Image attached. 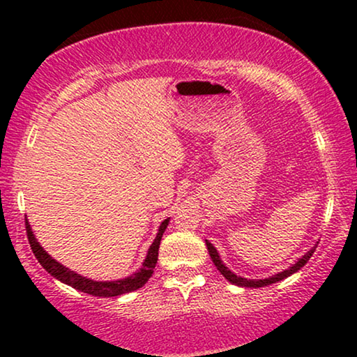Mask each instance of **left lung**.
Here are the masks:
<instances>
[{
    "label": "left lung",
    "instance_id": "1",
    "mask_svg": "<svg viewBox=\"0 0 357 357\" xmlns=\"http://www.w3.org/2000/svg\"><path fill=\"white\" fill-rule=\"evenodd\" d=\"M206 247H208V252H209V257H211V260H213V263L214 265H216V268L219 271H221V275L226 278L227 281H231L232 284H237V286H243V287H263V286H268V284H273V282H278V281H281V280H284V278H287V276H291L292 273H296L297 270H301L302 266L305 265L307 261L310 260V257L314 255V252H315V248H317V245L312 248L310 252H307L304 257L301 258L299 261L297 263H294V265H292L289 270H284V271H281V273H278V275H275V276H271V278H266V280H245V278H241V276H237V275H234V273L231 271V270H227L226 268V265H224V263L221 261V258H219V255H218V252H216V248L213 247V243H209L208 241H206Z\"/></svg>",
    "mask_w": 357,
    "mask_h": 357
}]
</instances>
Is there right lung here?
<instances>
[{
  "label": "right lung",
  "mask_w": 357,
  "mask_h": 357,
  "mask_svg": "<svg viewBox=\"0 0 357 357\" xmlns=\"http://www.w3.org/2000/svg\"><path fill=\"white\" fill-rule=\"evenodd\" d=\"M167 224H169V219H165V221L160 224L158 236H155L153 245H151L148 252V257H146V260L143 263V268H141L139 271H136L135 275L119 281H92V280H87L84 276H79L77 273L68 270V268L53 260V258L43 250L40 243H38L36 241V237H33L32 229L29 226L27 219H26V232H27V238H29V243H31L33 255H36L38 263H40V265L45 268L53 278H56V280H60L68 286L75 287L77 291L86 292V294H92L97 297H115V296H121V294H126V292L139 289V287L144 286L149 278L153 276L155 263H158L160 238H162V234L165 231V227H167Z\"/></svg>",
  "instance_id": "obj_1"
}]
</instances>
